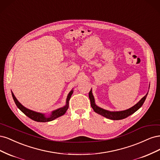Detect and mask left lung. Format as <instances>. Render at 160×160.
<instances>
[{"instance_id":"1","label":"left lung","mask_w":160,"mask_h":160,"mask_svg":"<svg viewBox=\"0 0 160 160\" xmlns=\"http://www.w3.org/2000/svg\"><path fill=\"white\" fill-rule=\"evenodd\" d=\"M147 95H148V93L145 95L138 103L133 105L132 108H131L127 110L121 111H109L108 110L103 109L102 108L98 107V105H96V104L95 103L94 97L93 95V93H92L91 89L89 93V99L91 101V108H93L95 112L103 116V117H105L106 118H108L109 119H112V120L123 119L128 118V116L131 115L132 114L134 113L135 111H138L140 108L142 107V105L144 103L145 100H146V99L147 98Z\"/></svg>"}]
</instances>
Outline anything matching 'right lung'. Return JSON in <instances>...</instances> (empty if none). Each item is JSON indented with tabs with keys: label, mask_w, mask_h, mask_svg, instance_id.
I'll use <instances>...</instances> for the list:
<instances>
[{
	"label": "right lung",
	"mask_w": 160,
	"mask_h": 160,
	"mask_svg": "<svg viewBox=\"0 0 160 160\" xmlns=\"http://www.w3.org/2000/svg\"><path fill=\"white\" fill-rule=\"evenodd\" d=\"M11 93H12V98L14 101V103H15L16 105L17 106V108L19 109H20L23 113H25L27 116V117H28V118H31V119H32L34 121H35V122H51V121L55 119L56 118L60 117V116L63 115L66 113L67 110L68 109V108H69V101L71 98V97L72 93H73V90H71L69 92V93L68 94V95H67V101H66V105L64 106V107L61 108L59 109H57L55 111H52V113L50 115L49 117H46L45 114L38 113V112H36V111H34L30 110V109H28L25 108L17 99V98H15V96H14V95L13 94L12 92H11Z\"/></svg>",
	"instance_id": "obj_1"
}]
</instances>
